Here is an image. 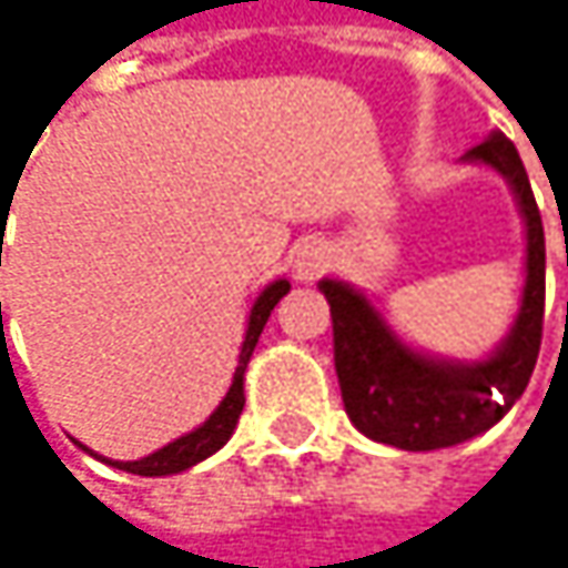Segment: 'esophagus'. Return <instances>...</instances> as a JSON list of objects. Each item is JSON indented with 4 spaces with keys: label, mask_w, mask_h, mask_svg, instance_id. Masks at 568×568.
<instances>
[{
    "label": "esophagus",
    "mask_w": 568,
    "mask_h": 568,
    "mask_svg": "<svg viewBox=\"0 0 568 568\" xmlns=\"http://www.w3.org/2000/svg\"><path fill=\"white\" fill-rule=\"evenodd\" d=\"M328 263H332V256L322 246H305L295 256V273H298V280H315L328 270Z\"/></svg>",
    "instance_id": "esophagus-1"
}]
</instances>
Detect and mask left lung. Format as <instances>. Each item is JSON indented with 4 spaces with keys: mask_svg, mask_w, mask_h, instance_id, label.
I'll use <instances>...</instances> for the list:
<instances>
[{
    "mask_svg": "<svg viewBox=\"0 0 568 568\" xmlns=\"http://www.w3.org/2000/svg\"><path fill=\"white\" fill-rule=\"evenodd\" d=\"M467 161H484L504 173L516 190L526 220V288L510 338L477 365L434 362L400 345L365 295L325 280L322 292L332 305L335 375L352 424L400 450H437L490 430L526 392L539 358L546 312V240L542 216L526 168L500 131L467 151ZM494 394H500L497 402Z\"/></svg>",
    "mask_w": 568,
    "mask_h": 568,
    "instance_id": "8db88e82",
    "label": "left lung"
}]
</instances>
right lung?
Wrapping results in <instances>:
<instances>
[{
  "mask_svg": "<svg viewBox=\"0 0 568 568\" xmlns=\"http://www.w3.org/2000/svg\"><path fill=\"white\" fill-rule=\"evenodd\" d=\"M285 292H288V283L280 280V283H273L260 298H256V305H253V312H250V328H246V342H243V352H240V365H236L233 385H230L226 397L220 400V407L210 414V420H203L196 430H190L186 437H180V440H173L168 447H161L158 454H151V457H144V460H128V464L114 460V467H121V470H128V474H141V477H168V474H180V470H186V467L206 460L210 454H216V450L230 440V434H233V427H236V420H240V414H243V404H246V395H243V375H246L250 355H253V348H256V342H260V335H263V325H266L270 312L276 308V302L283 298ZM108 464H111V460H108Z\"/></svg>",
  "mask_w": 568,
  "mask_h": 568,
  "instance_id": "add662e5",
  "label": "right lung"
}]
</instances>
